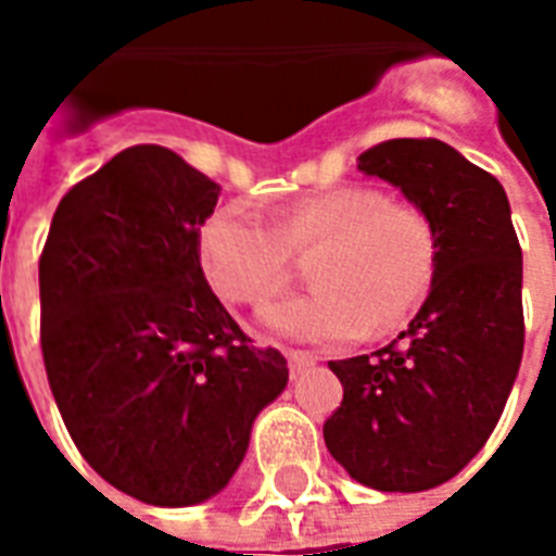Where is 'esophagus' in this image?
Returning <instances> with one entry per match:
<instances>
[{
	"label": "esophagus",
	"instance_id": "34e87169",
	"mask_svg": "<svg viewBox=\"0 0 556 556\" xmlns=\"http://www.w3.org/2000/svg\"><path fill=\"white\" fill-rule=\"evenodd\" d=\"M288 371H291V380L303 378L305 369H312L317 361L312 355H303V352H288Z\"/></svg>",
	"mask_w": 556,
	"mask_h": 556
}]
</instances>
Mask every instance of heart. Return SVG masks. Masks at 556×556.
Here are the masks:
<instances>
[{
	"mask_svg": "<svg viewBox=\"0 0 556 556\" xmlns=\"http://www.w3.org/2000/svg\"><path fill=\"white\" fill-rule=\"evenodd\" d=\"M314 291L260 314L268 334L305 346H340L404 323L430 294L439 268L435 227L413 204L375 187H340L296 201L277 227L244 201L213 210L199 233L201 268L222 300L262 305L291 277V253Z\"/></svg>",
	"mask_w": 556,
	"mask_h": 556,
	"instance_id": "heart-1",
	"label": "heart"
}]
</instances>
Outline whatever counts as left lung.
<instances>
[{
  "mask_svg": "<svg viewBox=\"0 0 556 556\" xmlns=\"http://www.w3.org/2000/svg\"><path fill=\"white\" fill-rule=\"evenodd\" d=\"M357 169L427 213L439 268L397 340L331 361L343 401L323 439L366 488L430 491L484 447L514 389L526 343L522 251L500 181L450 143L383 141L357 159Z\"/></svg>",
  "mask_w": 556,
  "mask_h": 556,
  "instance_id": "obj_1",
  "label": "left lung"
}]
</instances>
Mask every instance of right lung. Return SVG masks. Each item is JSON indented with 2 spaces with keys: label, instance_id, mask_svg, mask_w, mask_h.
<instances>
[{
  "label": "right lung",
  "instance_id": "1",
  "mask_svg": "<svg viewBox=\"0 0 556 556\" xmlns=\"http://www.w3.org/2000/svg\"><path fill=\"white\" fill-rule=\"evenodd\" d=\"M222 187L173 150L117 152L65 192L39 256V343L65 430L112 488L159 508L225 491L286 389L199 256Z\"/></svg>",
  "mask_w": 556,
  "mask_h": 556
}]
</instances>
